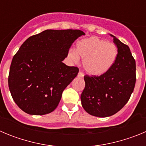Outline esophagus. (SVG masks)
I'll return each mask as SVG.
<instances>
[{"label":"esophagus","instance_id":"1","mask_svg":"<svg viewBox=\"0 0 146 146\" xmlns=\"http://www.w3.org/2000/svg\"><path fill=\"white\" fill-rule=\"evenodd\" d=\"M78 77H84V74H83V73H82V72H80L79 73H78Z\"/></svg>","mask_w":146,"mask_h":146}]
</instances>
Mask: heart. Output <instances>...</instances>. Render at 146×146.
<instances>
[{
  "label": "heart",
  "mask_w": 146,
  "mask_h": 146,
  "mask_svg": "<svg viewBox=\"0 0 146 146\" xmlns=\"http://www.w3.org/2000/svg\"><path fill=\"white\" fill-rule=\"evenodd\" d=\"M118 56V48L111 42H107L96 36L83 38L77 43L76 52L71 50L69 57L77 62L83 59V68L93 76H100L111 69Z\"/></svg>",
  "instance_id": "1"
}]
</instances>
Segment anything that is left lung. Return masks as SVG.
<instances>
[{
    "mask_svg": "<svg viewBox=\"0 0 146 146\" xmlns=\"http://www.w3.org/2000/svg\"><path fill=\"white\" fill-rule=\"evenodd\" d=\"M110 36L118 48L115 62L102 75H85L86 86L80 96L85 110L101 118L111 116L124 107L136 82V64L129 47Z\"/></svg>",
    "mask_w": 146,
    "mask_h": 146,
    "instance_id": "1",
    "label": "left lung"
}]
</instances>
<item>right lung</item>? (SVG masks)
I'll return each instance as SVG.
<instances>
[{"label": "right lung", "mask_w": 146, "mask_h": 146, "mask_svg": "<svg viewBox=\"0 0 146 146\" xmlns=\"http://www.w3.org/2000/svg\"><path fill=\"white\" fill-rule=\"evenodd\" d=\"M80 30H46L29 37L13 57L9 88L17 106L30 115H45L58 105L62 93L79 69L63 60Z\"/></svg>", "instance_id": "obj_1"}]
</instances>
